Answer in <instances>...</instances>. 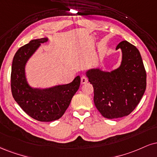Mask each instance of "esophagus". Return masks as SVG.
<instances>
[{"instance_id": "obj_1", "label": "esophagus", "mask_w": 157, "mask_h": 157, "mask_svg": "<svg viewBox=\"0 0 157 157\" xmlns=\"http://www.w3.org/2000/svg\"><path fill=\"white\" fill-rule=\"evenodd\" d=\"M88 82V78L86 76H82L81 77V83L82 84H86Z\"/></svg>"}]
</instances>
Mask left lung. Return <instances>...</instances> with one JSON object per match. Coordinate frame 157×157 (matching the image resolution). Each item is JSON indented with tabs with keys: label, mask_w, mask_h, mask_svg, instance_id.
Wrapping results in <instances>:
<instances>
[{
	"label": "left lung",
	"mask_w": 157,
	"mask_h": 157,
	"mask_svg": "<svg viewBox=\"0 0 157 157\" xmlns=\"http://www.w3.org/2000/svg\"><path fill=\"white\" fill-rule=\"evenodd\" d=\"M121 49L120 67L111 71L97 68L86 71L88 81L94 87V101L101 116L109 119L129 115L146 88V72L140 53L127 41L117 45Z\"/></svg>",
	"instance_id": "1"
}]
</instances>
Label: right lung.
<instances>
[{
	"instance_id": "1",
	"label": "right lung",
	"mask_w": 157,
	"mask_h": 157,
	"mask_svg": "<svg viewBox=\"0 0 157 157\" xmlns=\"http://www.w3.org/2000/svg\"><path fill=\"white\" fill-rule=\"evenodd\" d=\"M48 38L33 39L17 51L13 58L11 73L12 96L29 116L39 121L59 119L67 110L73 96L79 89L80 77L77 76L69 84L48 88H32L25 76V65L29 58Z\"/></svg>"
}]
</instances>
